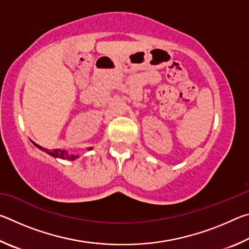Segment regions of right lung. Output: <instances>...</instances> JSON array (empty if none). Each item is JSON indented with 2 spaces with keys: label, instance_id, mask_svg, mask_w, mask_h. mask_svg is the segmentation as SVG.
I'll return each instance as SVG.
<instances>
[{
  "label": "right lung",
  "instance_id": "obj_1",
  "mask_svg": "<svg viewBox=\"0 0 249 249\" xmlns=\"http://www.w3.org/2000/svg\"><path fill=\"white\" fill-rule=\"evenodd\" d=\"M34 144H35V142H34ZM35 146L38 147L39 149L44 150V151H46V153H48L49 155H52V156H53V157H57V158L67 159V160H74L75 158H78V156L69 155L65 150H60V149H53V150H50V149H47V148H44V147H41V146L37 145V144H35Z\"/></svg>",
  "mask_w": 249,
  "mask_h": 249
}]
</instances>
